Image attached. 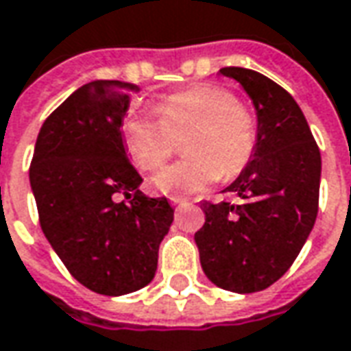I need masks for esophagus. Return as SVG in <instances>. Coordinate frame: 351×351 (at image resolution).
I'll use <instances>...</instances> for the list:
<instances>
[{"instance_id": "obj_1", "label": "esophagus", "mask_w": 351, "mask_h": 351, "mask_svg": "<svg viewBox=\"0 0 351 351\" xmlns=\"http://www.w3.org/2000/svg\"><path fill=\"white\" fill-rule=\"evenodd\" d=\"M171 204H176V206H183V204H187V200L181 199V197H170Z\"/></svg>"}]
</instances>
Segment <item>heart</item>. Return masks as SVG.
Segmentation results:
<instances>
[{"label":"heart","mask_w":351,"mask_h":351,"mask_svg":"<svg viewBox=\"0 0 351 351\" xmlns=\"http://www.w3.org/2000/svg\"><path fill=\"white\" fill-rule=\"evenodd\" d=\"M160 116L132 114L122 125L135 164L156 171L185 137L187 158L154 176L152 185L166 195H197L219 178L233 180L250 166L260 128L250 108L221 86L200 84L170 93L158 103Z\"/></svg>","instance_id":"heart-1"}]
</instances>
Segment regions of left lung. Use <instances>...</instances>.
I'll return each mask as SVG.
<instances>
[{
  "mask_svg": "<svg viewBox=\"0 0 351 351\" xmlns=\"http://www.w3.org/2000/svg\"><path fill=\"white\" fill-rule=\"evenodd\" d=\"M252 97L260 139L250 166L223 193L237 202H202L195 233L200 265L219 289L250 294L289 271L319 210L321 152L292 95L256 70L226 66Z\"/></svg>",
  "mask_w": 351,
  "mask_h": 351,
  "instance_id": "1",
  "label": "left lung"
}]
</instances>
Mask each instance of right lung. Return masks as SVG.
Listing matches in <instances>:
<instances>
[{
    "mask_svg": "<svg viewBox=\"0 0 351 351\" xmlns=\"http://www.w3.org/2000/svg\"><path fill=\"white\" fill-rule=\"evenodd\" d=\"M137 91L118 80L76 89L45 118L30 164L43 235L76 281L105 296L152 281L173 221L166 197L139 191L143 180L125 154L122 122Z\"/></svg>",
    "mask_w": 351,
    "mask_h": 351,
    "instance_id": "obj_1",
    "label": "right lung"
}]
</instances>
